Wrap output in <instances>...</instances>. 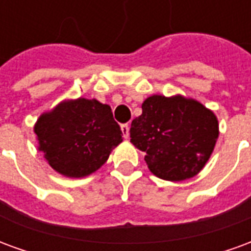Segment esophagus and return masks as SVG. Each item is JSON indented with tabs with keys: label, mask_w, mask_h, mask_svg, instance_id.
Returning a JSON list of instances; mask_svg holds the SVG:
<instances>
[{
	"label": "esophagus",
	"mask_w": 251,
	"mask_h": 251,
	"mask_svg": "<svg viewBox=\"0 0 251 251\" xmlns=\"http://www.w3.org/2000/svg\"><path fill=\"white\" fill-rule=\"evenodd\" d=\"M129 129H130V126L127 125V124H124V125L121 126V130H122V134H124L125 138L129 137Z\"/></svg>",
	"instance_id": "34e87169"
}]
</instances>
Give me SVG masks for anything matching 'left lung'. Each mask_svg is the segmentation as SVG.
I'll return each mask as SVG.
<instances>
[{"label": "left lung", "mask_w": 251, "mask_h": 251, "mask_svg": "<svg viewBox=\"0 0 251 251\" xmlns=\"http://www.w3.org/2000/svg\"><path fill=\"white\" fill-rule=\"evenodd\" d=\"M219 137L214 111L184 95H151L131 121L130 142L145 152L154 176L169 181L194 177L204 168Z\"/></svg>", "instance_id": "1"}]
</instances>
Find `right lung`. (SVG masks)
I'll use <instances>...</instances> for the list:
<instances>
[{
	"label": "right lung",
	"instance_id": "1",
	"mask_svg": "<svg viewBox=\"0 0 251 251\" xmlns=\"http://www.w3.org/2000/svg\"><path fill=\"white\" fill-rule=\"evenodd\" d=\"M37 149L53 171L79 179L98 171L122 142L109 104L97 99H64L37 118Z\"/></svg>",
	"mask_w": 251,
	"mask_h": 251
}]
</instances>
